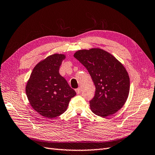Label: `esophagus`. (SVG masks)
Listing matches in <instances>:
<instances>
[{"label": "esophagus", "instance_id": "1", "mask_svg": "<svg viewBox=\"0 0 155 155\" xmlns=\"http://www.w3.org/2000/svg\"><path fill=\"white\" fill-rule=\"evenodd\" d=\"M75 91H76L77 94H80L81 93V87H78V88H77V89L75 90Z\"/></svg>", "mask_w": 155, "mask_h": 155}]
</instances>
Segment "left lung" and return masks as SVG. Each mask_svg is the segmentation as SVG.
<instances>
[{"label": "left lung", "instance_id": "left-lung-1", "mask_svg": "<svg viewBox=\"0 0 155 155\" xmlns=\"http://www.w3.org/2000/svg\"><path fill=\"white\" fill-rule=\"evenodd\" d=\"M74 57L87 69L95 86V95L90 101L92 112L107 117L121 109L130 90V79L124 66L101 48L80 50Z\"/></svg>", "mask_w": 155, "mask_h": 155}]
</instances>
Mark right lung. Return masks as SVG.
I'll use <instances>...</instances> for the list:
<instances>
[{"instance_id":"obj_1","label":"right lung","mask_w":155,"mask_h":155,"mask_svg":"<svg viewBox=\"0 0 155 155\" xmlns=\"http://www.w3.org/2000/svg\"><path fill=\"white\" fill-rule=\"evenodd\" d=\"M65 55L48 56L34 68L26 86L29 103L37 112L47 119L59 116L67 110L76 92L59 73Z\"/></svg>"}]
</instances>
